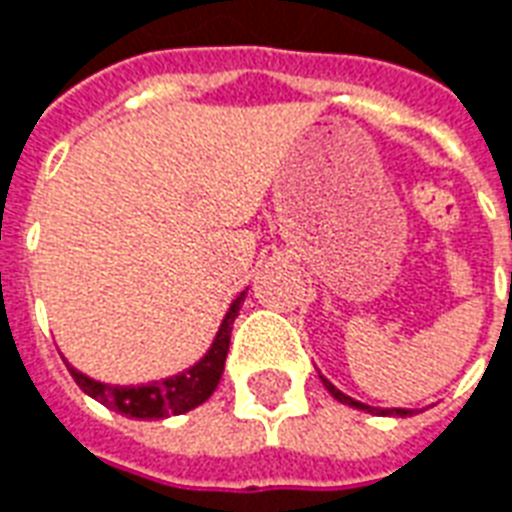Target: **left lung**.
I'll use <instances>...</instances> for the list:
<instances>
[{"label": "left lung", "mask_w": 512, "mask_h": 512, "mask_svg": "<svg viewBox=\"0 0 512 512\" xmlns=\"http://www.w3.org/2000/svg\"><path fill=\"white\" fill-rule=\"evenodd\" d=\"M321 383H324L326 391H329V394H332L337 402H343V405H348V407H356V410H364V413H375V416H399V418H405L413 413V410H407V407H370V405H364V402H356L353 397L343 394L340 388L332 386V383H329L324 375H321Z\"/></svg>", "instance_id": "obj_1"}]
</instances>
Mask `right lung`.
Listing matches in <instances>:
<instances>
[{"instance_id":"add662e5","label":"right lung","mask_w":512,"mask_h":512,"mask_svg":"<svg viewBox=\"0 0 512 512\" xmlns=\"http://www.w3.org/2000/svg\"><path fill=\"white\" fill-rule=\"evenodd\" d=\"M242 302H245V291H240V297L229 305L224 321L215 332L213 345L207 348L205 356L197 364H191L188 370L178 372V375L153 380V383H145V386H113V383L88 378L80 370H75L67 359H64V364H67L69 375L75 378V383L83 388V394L102 402V405L121 413V416L140 418V421L180 416V413H188V410L207 402L210 394L218 388V380L224 375L229 340H232L234 318L240 315Z\"/></svg>"}]
</instances>
